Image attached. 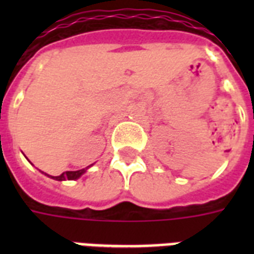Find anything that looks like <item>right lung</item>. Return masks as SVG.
<instances>
[{
  "instance_id": "right-lung-1",
  "label": "right lung",
  "mask_w": 254,
  "mask_h": 254,
  "mask_svg": "<svg viewBox=\"0 0 254 254\" xmlns=\"http://www.w3.org/2000/svg\"><path fill=\"white\" fill-rule=\"evenodd\" d=\"M91 166H88V167H91ZM88 167H85V169H81V170H77V171H65V173L61 174V175H58V177H51V175H47L46 173H43V174H45V175H47V177L53 178V179H55V181H76L77 178H80L81 175H83V174L87 171Z\"/></svg>"
}]
</instances>
